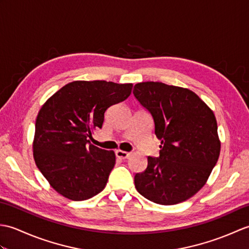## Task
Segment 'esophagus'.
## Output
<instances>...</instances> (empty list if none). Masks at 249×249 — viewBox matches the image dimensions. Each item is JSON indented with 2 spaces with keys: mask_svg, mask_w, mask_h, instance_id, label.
Returning a JSON list of instances; mask_svg holds the SVG:
<instances>
[{
  "mask_svg": "<svg viewBox=\"0 0 249 249\" xmlns=\"http://www.w3.org/2000/svg\"><path fill=\"white\" fill-rule=\"evenodd\" d=\"M115 155H116V157H118V158H121V160H127V158L130 156V153L118 150V151L115 152Z\"/></svg>",
  "mask_w": 249,
  "mask_h": 249,
  "instance_id": "1",
  "label": "esophagus"
}]
</instances>
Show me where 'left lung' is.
I'll return each mask as SVG.
<instances>
[{
	"instance_id": "1",
	"label": "left lung",
	"mask_w": 249,
	"mask_h": 249,
	"mask_svg": "<svg viewBox=\"0 0 249 249\" xmlns=\"http://www.w3.org/2000/svg\"><path fill=\"white\" fill-rule=\"evenodd\" d=\"M133 93L151 114L161 144L160 157H147L145 170L136 173V189L158 204L183 202L199 192L218 160L213 111L190 89L162 82L138 83Z\"/></svg>"
}]
</instances>
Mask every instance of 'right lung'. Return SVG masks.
Segmentation results:
<instances>
[{
  "mask_svg": "<svg viewBox=\"0 0 249 249\" xmlns=\"http://www.w3.org/2000/svg\"><path fill=\"white\" fill-rule=\"evenodd\" d=\"M133 84L73 81L39 110L33 143L37 168L57 193L82 201L103 192L115 165L113 151L89 143L110 106L127 98Z\"/></svg>",
  "mask_w": 249,
  "mask_h": 249,
  "instance_id": "right-lung-1",
  "label": "right lung"
}]
</instances>
